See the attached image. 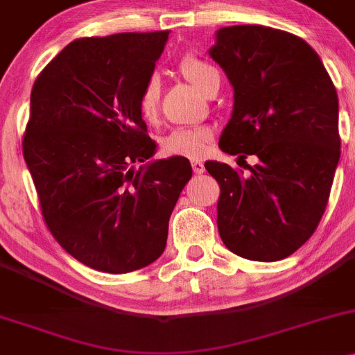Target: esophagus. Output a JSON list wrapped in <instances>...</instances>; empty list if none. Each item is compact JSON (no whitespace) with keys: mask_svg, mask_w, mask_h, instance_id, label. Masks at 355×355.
<instances>
[{"mask_svg":"<svg viewBox=\"0 0 355 355\" xmlns=\"http://www.w3.org/2000/svg\"><path fill=\"white\" fill-rule=\"evenodd\" d=\"M191 166H193V171L196 174H201L205 171V166H203V162H201V161H191Z\"/></svg>","mask_w":355,"mask_h":355,"instance_id":"1","label":"esophagus"}]
</instances>
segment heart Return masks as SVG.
<instances>
[{
  "label": "heart",
  "instance_id": "1",
  "mask_svg": "<svg viewBox=\"0 0 355 355\" xmlns=\"http://www.w3.org/2000/svg\"><path fill=\"white\" fill-rule=\"evenodd\" d=\"M179 71L201 93H207L208 87L220 79L218 71L211 64L193 55L181 60ZM159 98H161L159 79L150 78L139 96V112L146 120H152L157 115ZM209 139H211V133L208 128H176L164 139L162 150L167 155H184L189 159H198L207 152Z\"/></svg>",
  "mask_w": 355,
  "mask_h": 355
}]
</instances>
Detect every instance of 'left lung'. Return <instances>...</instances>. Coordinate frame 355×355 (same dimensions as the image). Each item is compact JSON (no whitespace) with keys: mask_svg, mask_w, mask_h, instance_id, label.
Returning a JSON list of instances; mask_svg holds the SVG:
<instances>
[{"mask_svg":"<svg viewBox=\"0 0 355 355\" xmlns=\"http://www.w3.org/2000/svg\"><path fill=\"white\" fill-rule=\"evenodd\" d=\"M208 54L234 87L218 146L257 157L245 176L205 162L220 184V237L243 259L281 261L313 235L329 201L340 159L337 91L313 49L283 30L223 26Z\"/></svg>","mask_w":355,"mask_h":355,"instance_id":"8db88e82","label":"left lung"}]
</instances>
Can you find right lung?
<instances>
[{
    "label": "right lung",
    "instance_id": "right-lung-1",
    "mask_svg": "<svg viewBox=\"0 0 355 355\" xmlns=\"http://www.w3.org/2000/svg\"><path fill=\"white\" fill-rule=\"evenodd\" d=\"M169 32L71 42L32 87L24 157L57 242L91 269H142L166 249L191 164L147 161L155 142L139 112ZM144 162L137 170L135 166Z\"/></svg>",
    "mask_w": 355,
    "mask_h": 355
}]
</instances>
